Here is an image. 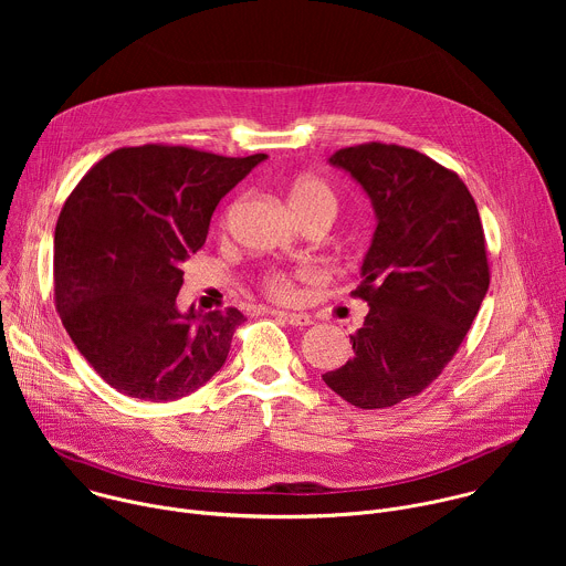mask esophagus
Returning <instances> with one entry per match:
<instances>
[{
  "mask_svg": "<svg viewBox=\"0 0 566 566\" xmlns=\"http://www.w3.org/2000/svg\"><path fill=\"white\" fill-rule=\"evenodd\" d=\"M273 315L275 317H282L286 325H291V327H308L311 325V317L306 315V313H286V311H273Z\"/></svg>",
  "mask_w": 566,
  "mask_h": 566,
  "instance_id": "esophagus-1",
  "label": "esophagus"
}]
</instances>
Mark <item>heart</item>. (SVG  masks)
<instances>
[{"label": "heart", "instance_id": "obj_1", "mask_svg": "<svg viewBox=\"0 0 566 566\" xmlns=\"http://www.w3.org/2000/svg\"><path fill=\"white\" fill-rule=\"evenodd\" d=\"M289 203L302 223L317 221V219L334 223V219L338 214L336 192L329 188V184H325L317 177H311V175H302L291 184ZM297 277H304V273L302 271L289 273V271L271 269L260 277V286L269 297L284 302L295 295Z\"/></svg>", "mask_w": 566, "mask_h": 566}]
</instances>
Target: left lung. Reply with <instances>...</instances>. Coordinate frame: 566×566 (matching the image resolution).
Wrapping results in <instances>:
<instances>
[{
  "mask_svg": "<svg viewBox=\"0 0 566 566\" xmlns=\"http://www.w3.org/2000/svg\"><path fill=\"white\" fill-rule=\"evenodd\" d=\"M329 160L365 188L378 226L352 291L369 304L354 358L322 380L360 410L391 408L459 352L491 284L486 237L459 175L412 147L374 140Z\"/></svg>",
  "mask_w": 566,
  "mask_h": 566,
  "instance_id": "obj_1",
  "label": "left lung"
}]
</instances>
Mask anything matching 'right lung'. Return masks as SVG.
I'll use <instances>...</instances> for the list:
<instances>
[{"label":"right lung","instance_id":"add662e5","mask_svg":"<svg viewBox=\"0 0 566 566\" xmlns=\"http://www.w3.org/2000/svg\"><path fill=\"white\" fill-rule=\"evenodd\" d=\"M266 154L147 143L101 158L66 197L53 241V300L96 374L125 396L168 402L208 382L247 317L177 308L181 264L210 217Z\"/></svg>","mask_w":566,"mask_h":566}]
</instances>
